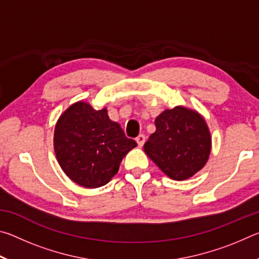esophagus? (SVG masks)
<instances>
[{"label":"esophagus","mask_w":259,"mask_h":259,"mask_svg":"<svg viewBox=\"0 0 259 259\" xmlns=\"http://www.w3.org/2000/svg\"><path fill=\"white\" fill-rule=\"evenodd\" d=\"M145 136L144 135H139L137 138H136V142H137V144H138V146L139 147H142L143 145H144V143H145Z\"/></svg>","instance_id":"1"}]
</instances>
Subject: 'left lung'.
Instances as JSON below:
<instances>
[{
  "mask_svg": "<svg viewBox=\"0 0 259 259\" xmlns=\"http://www.w3.org/2000/svg\"><path fill=\"white\" fill-rule=\"evenodd\" d=\"M155 126L144 151L166 176L185 181L203 168L211 151V136L198 112L183 106L165 109L155 119Z\"/></svg>",
  "mask_w": 259,
  "mask_h": 259,
  "instance_id": "1",
  "label": "left lung"
}]
</instances>
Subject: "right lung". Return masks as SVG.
Segmentation results:
<instances>
[{"instance_id":"1","label":"right lung","mask_w":259,"mask_h":259,"mask_svg":"<svg viewBox=\"0 0 259 259\" xmlns=\"http://www.w3.org/2000/svg\"><path fill=\"white\" fill-rule=\"evenodd\" d=\"M137 146L107 109L96 111L89 103L69 106L57 121L54 136L56 157L74 183L87 188L106 185L119 171L126 153Z\"/></svg>"}]
</instances>
